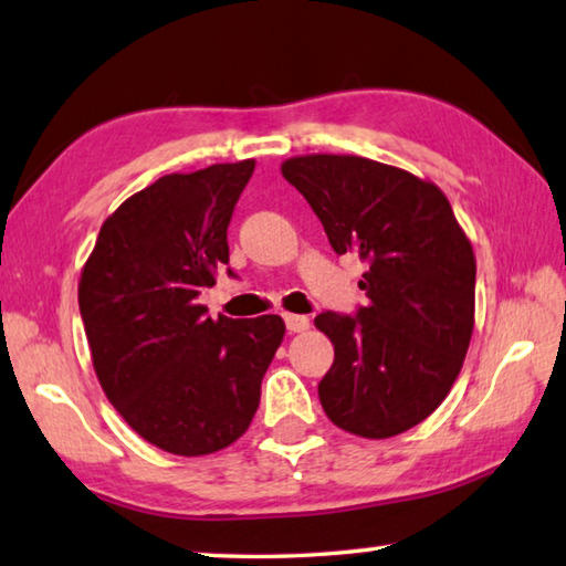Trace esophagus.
I'll list each match as a JSON object with an SVG mask.
<instances>
[{
    "label": "esophagus",
    "mask_w": 566,
    "mask_h": 566,
    "mask_svg": "<svg viewBox=\"0 0 566 566\" xmlns=\"http://www.w3.org/2000/svg\"><path fill=\"white\" fill-rule=\"evenodd\" d=\"M283 319H285V327H287V333H303V329L311 327V317H307V315L285 313V315H283Z\"/></svg>",
    "instance_id": "esophagus-1"
}]
</instances>
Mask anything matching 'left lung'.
Here are the masks:
<instances>
[{
  "label": "left lung",
  "instance_id": "1",
  "mask_svg": "<svg viewBox=\"0 0 566 566\" xmlns=\"http://www.w3.org/2000/svg\"><path fill=\"white\" fill-rule=\"evenodd\" d=\"M283 177L335 253L367 263L355 315L319 313L335 361L317 384L327 419L389 439L431 416L463 367L475 317V255L443 191L357 155L285 159Z\"/></svg>",
  "mask_w": 566,
  "mask_h": 566
}]
</instances>
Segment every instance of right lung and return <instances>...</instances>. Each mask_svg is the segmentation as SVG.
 <instances>
[{"mask_svg": "<svg viewBox=\"0 0 566 566\" xmlns=\"http://www.w3.org/2000/svg\"><path fill=\"white\" fill-rule=\"evenodd\" d=\"M253 167L159 177L105 219L83 265L95 375L130 429L167 453L207 455L243 436L283 343L279 315L211 319L197 301L229 263L227 229Z\"/></svg>", "mask_w": 566, "mask_h": 566, "instance_id": "add662e5", "label": "right lung"}]
</instances>
